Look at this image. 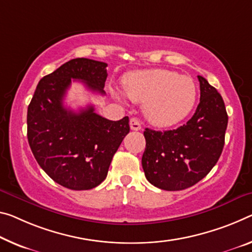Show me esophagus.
Instances as JSON below:
<instances>
[{
    "instance_id": "esophagus-1",
    "label": "esophagus",
    "mask_w": 252,
    "mask_h": 252,
    "mask_svg": "<svg viewBox=\"0 0 252 252\" xmlns=\"http://www.w3.org/2000/svg\"><path fill=\"white\" fill-rule=\"evenodd\" d=\"M130 127H131V130H133V131H139V130H141V123L138 119L132 118V119H130Z\"/></svg>"
}]
</instances>
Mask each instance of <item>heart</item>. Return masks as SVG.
Returning <instances> with one entry per match:
<instances>
[{"label": "heart", "mask_w": 252, "mask_h": 252, "mask_svg": "<svg viewBox=\"0 0 252 252\" xmlns=\"http://www.w3.org/2000/svg\"><path fill=\"white\" fill-rule=\"evenodd\" d=\"M126 97L143 105L148 121L156 126L177 125L193 110L196 101V85L189 75L174 70L151 68L129 73L123 78ZM118 99L123 94L113 91Z\"/></svg>", "instance_id": "obj_1"}]
</instances>
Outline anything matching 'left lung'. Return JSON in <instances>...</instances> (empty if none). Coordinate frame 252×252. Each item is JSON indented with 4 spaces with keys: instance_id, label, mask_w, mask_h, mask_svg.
I'll use <instances>...</instances> for the list:
<instances>
[{
    "instance_id": "8db88e82",
    "label": "left lung",
    "mask_w": 252,
    "mask_h": 252,
    "mask_svg": "<svg viewBox=\"0 0 252 252\" xmlns=\"http://www.w3.org/2000/svg\"><path fill=\"white\" fill-rule=\"evenodd\" d=\"M201 97L191 119L175 130L146 127L142 168L150 184L165 190H182L204 178L224 147L227 114L219 92L197 76Z\"/></svg>"
}]
</instances>
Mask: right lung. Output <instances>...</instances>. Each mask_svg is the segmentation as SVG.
Segmentation results:
<instances>
[{
	"mask_svg": "<svg viewBox=\"0 0 252 252\" xmlns=\"http://www.w3.org/2000/svg\"><path fill=\"white\" fill-rule=\"evenodd\" d=\"M106 66L93 59H71L40 79L28 106L31 151L48 176L66 189L85 190L99 185L130 131L127 117L111 121L95 113L93 105L78 112L63 106L71 79L104 95Z\"/></svg>",
	"mask_w": 252,
	"mask_h": 252,
	"instance_id": "right-lung-1",
	"label": "right lung"
}]
</instances>
